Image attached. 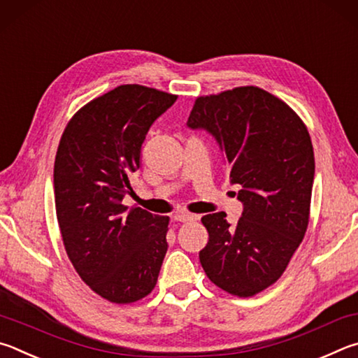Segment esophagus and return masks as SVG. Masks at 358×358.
Instances as JSON below:
<instances>
[{
    "label": "esophagus",
    "mask_w": 358,
    "mask_h": 358,
    "mask_svg": "<svg viewBox=\"0 0 358 358\" xmlns=\"http://www.w3.org/2000/svg\"><path fill=\"white\" fill-rule=\"evenodd\" d=\"M173 218L176 222H193V220H198L199 215L190 214V212H179V214H176Z\"/></svg>",
    "instance_id": "esophagus-1"
}]
</instances>
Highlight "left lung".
I'll return each instance as SVG.
<instances>
[{
    "label": "left lung",
    "instance_id": "obj_1",
    "mask_svg": "<svg viewBox=\"0 0 358 358\" xmlns=\"http://www.w3.org/2000/svg\"><path fill=\"white\" fill-rule=\"evenodd\" d=\"M187 125L215 138L231 184L242 187L237 224L224 212L201 218L209 242L199 261L215 286L252 297L283 275L308 228L315 179L310 134L289 105L258 86L198 97Z\"/></svg>",
    "mask_w": 358,
    "mask_h": 358
}]
</instances>
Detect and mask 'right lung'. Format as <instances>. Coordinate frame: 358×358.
Masks as SVG:
<instances>
[{
    "mask_svg": "<svg viewBox=\"0 0 358 358\" xmlns=\"http://www.w3.org/2000/svg\"><path fill=\"white\" fill-rule=\"evenodd\" d=\"M178 96L121 85L75 113L55 159V204L62 242L80 278L113 303L155 287L168 243V217L122 204L140 169L144 138Z\"/></svg>",
    "mask_w": 358,
    "mask_h": 358,
    "instance_id": "obj_1",
    "label": "right lung"
}]
</instances>
